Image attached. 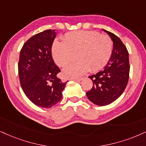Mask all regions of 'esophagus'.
Here are the masks:
<instances>
[{
    "label": "esophagus",
    "instance_id": "esophagus-1",
    "mask_svg": "<svg viewBox=\"0 0 146 146\" xmlns=\"http://www.w3.org/2000/svg\"><path fill=\"white\" fill-rule=\"evenodd\" d=\"M70 80H75V81H80V80H82V78H70Z\"/></svg>",
    "mask_w": 146,
    "mask_h": 146
}]
</instances>
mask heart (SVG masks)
Masks as SVG:
<instances>
[{"label":"heart","mask_w":146,"mask_h":146,"mask_svg":"<svg viewBox=\"0 0 146 146\" xmlns=\"http://www.w3.org/2000/svg\"><path fill=\"white\" fill-rule=\"evenodd\" d=\"M113 42L108 35L95 31H76L66 34L64 42L55 40L52 46V56L57 66L64 67L75 59L78 62L63 70L66 78H75L87 72L102 70L110 59Z\"/></svg>","instance_id":"heart-1"}]
</instances>
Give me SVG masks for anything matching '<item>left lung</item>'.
Instances as JSON below:
<instances>
[{
  "label": "left lung",
  "instance_id": "1",
  "mask_svg": "<svg viewBox=\"0 0 146 146\" xmlns=\"http://www.w3.org/2000/svg\"><path fill=\"white\" fill-rule=\"evenodd\" d=\"M113 41V50L108 63L103 70L89 76L93 86L86 93L89 100L95 105H109L124 92L129 78V52L117 36L104 30Z\"/></svg>",
  "mask_w": 146,
  "mask_h": 146
}]
</instances>
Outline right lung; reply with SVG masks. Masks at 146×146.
<instances>
[{
  "instance_id": "add662e5",
  "label": "right lung",
  "mask_w": 146,
  "mask_h": 146,
  "mask_svg": "<svg viewBox=\"0 0 146 146\" xmlns=\"http://www.w3.org/2000/svg\"><path fill=\"white\" fill-rule=\"evenodd\" d=\"M55 30L36 34L24 43L20 51L18 72L26 97L34 104L49 108L59 103L66 82L57 78L60 69L52 58Z\"/></svg>"
}]
</instances>
